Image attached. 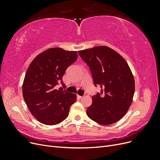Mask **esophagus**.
<instances>
[{
    "instance_id": "34e87169",
    "label": "esophagus",
    "mask_w": 160,
    "mask_h": 160,
    "mask_svg": "<svg viewBox=\"0 0 160 160\" xmlns=\"http://www.w3.org/2000/svg\"><path fill=\"white\" fill-rule=\"evenodd\" d=\"M77 98H78L79 99H82V98H83V96H81L79 95H77Z\"/></svg>"
}]
</instances>
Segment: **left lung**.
<instances>
[{
  "label": "left lung",
  "mask_w": 160,
  "mask_h": 160,
  "mask_svg": "<svg viewBox=\"0 0 160 160\" xmlns=\"http://www.w3.org/2000/svg\"><path fill=\"white\" fill-rule=\"evenodd\" d=\"M78 52L89 67L95 86H101L102 94L92 98L87 115L101 125L116 123L126 114L133 101L135 80L129 65L118 52L106 46Z\"/></svg>",
  "instance_id": "obj_1"
}]
</instances>
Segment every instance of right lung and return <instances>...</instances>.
Segmentation results:
<instances>
[{"mask_svg": "<svg viewBox=\"0 0 160 160\" xmlns=\"http://www.w3.org/2000/svg\"><path fill=\"white\" fill-rule=\"evenodd\" d=\"M77 51L50 48L38 54L28 66L22 84V95L31 114L38 122L56 125L69 115L76 94L55 89L67 67L75 62Z\"/></svg>", "mask_w": 160, "mask_h": 160, "instance_id": "add662e5", "label": "right lung"}]
</instances>
